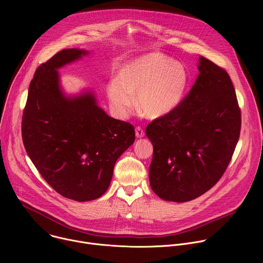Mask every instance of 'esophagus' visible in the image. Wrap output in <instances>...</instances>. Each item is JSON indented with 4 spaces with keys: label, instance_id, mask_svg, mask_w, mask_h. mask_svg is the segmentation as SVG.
I'll use <instances>...</instances> for the list:
<instances>
[{
    "label": "esophagus",
    "instance_id": "obj_1",
    "mask_svg": "<svg viewBox=\"0 0 263 263\" xmlns=\"http://www.w3.org/2000/svg\"><path fill=\"white\" fill-rule=\"evenodd\" d=\"M135 135H136V137H138V138L143 137V136H144V131H143V129L140 128V127H137V128L135 129Z\"/></svg>",
    "mask_w": 263,
    "mask_h": 263
}]
</instances>
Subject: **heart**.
Wrapping results in <instances>:
<instances>
[{"instance_id": "obj_1", "label": "heart", "mask_w": 263, "mask_h": 263, "mask_svg": "<svg viewBox=\"0 0 263 263\" xmlns=\"http://www.w3.org/2000/svg\"><path fill=\"white\" fill-rule=\"evenodd\" d=\"M187 84L184 66L160 53L132 59L118 71V78L107 84V97L114 114L127 118L134 105L149 118H160L173 111L183 98Z\"/></svg>"}]
</instances>
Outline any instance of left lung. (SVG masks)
<instances>
[{
  "label": "left lung",
  "mask_w": 263,
  "mask_h": 263,
  "mask_svg": "<svg viewBox=\"0 0 263 263\" xmlns=\"http://www.w3.org/2000/svg\"><path fill=\"white\" fill-rule=\"evenodd\" d=\"M190 92L153 120L149 185L161 199L187 202L208 192L226 172L239 138L241 112L227 70L205 57Z\"/></svg>",
  "instance_id": "obj_1"
}]
</instances>
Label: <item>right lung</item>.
I'll return each mask as SVG.
<instances>
[{
    "label": "right lung",
    "instance_id": "obj_1",
    "mask_svg": "<svg viewBox=\"0 0 263 263\" xmlns=\"http://www.w3.org/2000/svg\"><path fill=\"white\" fill-rule=\"evenodd\" d=\"M84 54L64 49L37 67L22 119L23 142L37 171L59 195L77 202L105 194L117 160L135 140L134 127L107 116L91 93H61L57 68Z\"/></svg>",
    "mask_w": 263,
    "mask_h": 263
}]
</instances>
